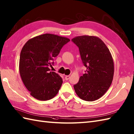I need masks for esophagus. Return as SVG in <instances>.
Segmentation results:
<instances>
[{
	"label": "esophagus",
	"instance_id": "34e87169",
	"mask_svg": "<svg viewBox=\"0 0 134 134\" xmlns=\"http://www.w3.org/2000/svg\"><path fill=\"white\" fill-rule=\"evenodd\" d=\"M70 79V76L69 75H66V76H65V79H66V80H68Z\"/></svg>",
	"mask_w": 134,
	"mask_h": 134
}]
</instances>
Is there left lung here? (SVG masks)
<instances>
[{
    "mask_svg": "<svg viewBox=\"0 0 134 134\" xmlns=\"http://www.w3.org/2000/svg\"><path fill=\"white\" fill-rule=\"evenodd\" d=\"M72 41L79 47L86 73L74 86L76 94L84 100L92 102L101 98L113 80L114 64L109 49L97 36L83 35Z\"/></svg>",
    "mask_w": 134,
    "mask_h": 134,
    "instance_id": "left-lung-1",
    "label": "left lung"
}]
</instances>
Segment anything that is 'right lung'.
<instances>
[{
	"label": "right lung",
	"mask_w": 134,
	"mask_h": 134,
	"mask_svg": "<svg viewBox=\"0 0 134 134\" xmlns=\"http://www.w3.org/2000/svg\"><path fill=\"white\" fill-rule=\"evenodd\" d=\"M70 40L45 34L29 39L21 50L19 72L30 95L39 100H48L57 95L63 83L59 75L50 71L54 59Z\"/></svg>",
	"instance_id": "1"
}]
</instances>
